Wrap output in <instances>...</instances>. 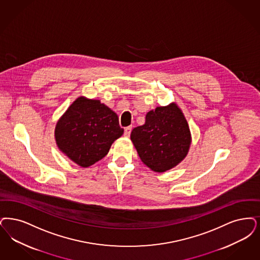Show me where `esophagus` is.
<instances>
[{
  "mask_svg": "<svg viewBox=\"0 0 260 260\" xmlns=\"http://www.w3.org/2000/svg\"><path fill=\"white\" fill-rule=\"evenodd\" d=\"M132 129H133V127L132 126H126L125 128V137H128L129 135H131V133H132Z\"/></svg>",
  "mask_w": 260,
  "mask_h": 260,
  "instance_id": "obj_1",
  "label": "esophagus"
}]
</instances>
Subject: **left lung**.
I'll return each mask as SVG.
<instances>
[{"label":"left lung","instance_id":"1","mask_svg":"<svg viewBox=\"0 0 260 260\" xmlns=\"http://www.w3.org/2000/svg\"><path fill=\"white\" fill-rule=\"evenodd\" d=\"M131 140L142 162L161 173L187 156L191 135L183 111L176 103H171L149 111L145 124L133 129Z\"/></svg>","mask_w":260,"mask_h":260}]
</instances>
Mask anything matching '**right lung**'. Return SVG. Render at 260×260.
<instances>
[{
    "label": "right lung",
    "instance_id": "1",
    "mask_svg": "<svg viewBox=\"0 0 260 260\" xmlns=\"http://www.w3.org/2000/svg\"><path fill=\"white\" fill-rule=\"evenodd\" d=\"M124 134L118 115L100 100L77 98L58 120L55 140L59 150L79 167H91L104 158Z\"/></svg>",
    "mask_w": 260,
    "mask_h": 260
}]
</instances>
